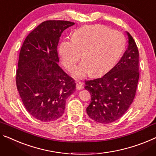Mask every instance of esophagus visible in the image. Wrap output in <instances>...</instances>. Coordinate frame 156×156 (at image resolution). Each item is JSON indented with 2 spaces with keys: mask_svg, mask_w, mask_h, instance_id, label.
<instances>
[{
  "mask_svg": "<svg viewBox=\"0 0 156 156\" xmlns=\"http://www.w3.org/2000/svg\"><path fill=\"white\" fill-rule=\"evenodd\" d=\"M83 87V83L80 82H76V89L80 90Z\"/></svg>",
  "mask_w": 156,
  "mask_h": 156,
  "instance_id": "obj_1",
  "label": "esophagus"
}]
</instances>
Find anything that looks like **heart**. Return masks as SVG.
Segmentation results:
<instances>
[{
	"label": "heart",
	"instance_id": "b5f03b06",
	"mask_svg": "<svg viewBox=\"0 0 156 156\" xmlns=\"http://www.w3.org/2000/svg\"><path fill=\"white\" fill-rule=\"evenodd\" d=\"M125 45L121 32L103 25L85 26L60 43L59 54L65 68L71 71L83 52V60L73 73V77L83 78L91 73L98 76L108 72L118 61Z\"/></svg>",
	"mask_w": 156,
	"mask_h": 156
}]
</instances>
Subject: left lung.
I'll return each mask as SVG.
<instances>
[{"label": "left lung", "instance_id": "1", "mask_svg": "<svg viewBox=\"0 0 156 156\" xmlns=\"http://www.w3.org/2000/svg\"><path fill=\"white\" fill-rule=\"evenodd\" d=\"M128 47L117 64L102 77L85 80V90L91 94L86 108L93 120L108 124L125 114L133 101L137 87L139 51L132 36L127 32Z\"/></svg>", "mask_w": 156, "mask_h": 156}]
</instances>
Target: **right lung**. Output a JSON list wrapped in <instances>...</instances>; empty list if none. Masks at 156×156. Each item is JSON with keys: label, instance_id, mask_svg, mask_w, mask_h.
<instances>
[{"label": "right lung", "instance_id": "obj_1", "mask_svg": "<svg viewBox=\"0 0 156 156\" xmlns=\"http://www.w3.org/2000/svg\"><path fill=\"white\" fill-rule=\"evenodd\" d=\"M74 24L45 21L28 35L21 48L16 84L27 111L40 121L59 119L66 99L76 90L75 81L57 64L60 36Z\"/></svg>", "mask_w": 156, "mask_h": 156}]
</instances>
